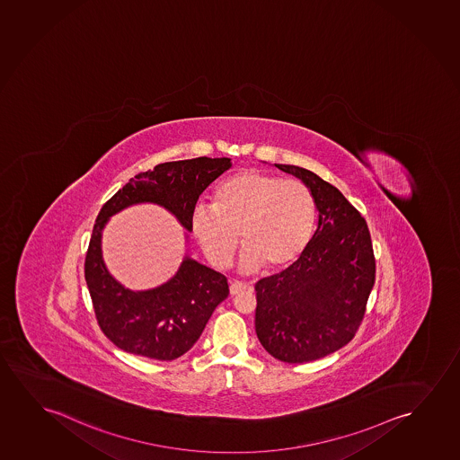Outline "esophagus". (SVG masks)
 <instances>
[{
    "label": "esophagus",
    "instance_id": "obj_1",
    "mask_svg": "<svg viewBox=\"0 0 460 460\" xmlns=\"http://www.w3.org/2000/svg\"><path fill=\"white\" fill-rule=\"evenodd\" d=\"M252 287L247 285V283H240V281H231V287H229V291H231V296H235V294L243 293V291H250Z\"/></svg>",
    "mask_w": 460,
    "mask_h": 460
}]
</instances>
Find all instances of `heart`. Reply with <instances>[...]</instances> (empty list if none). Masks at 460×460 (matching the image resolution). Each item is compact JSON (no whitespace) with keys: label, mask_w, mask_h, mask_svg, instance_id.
Returning <instances> with one entry per match:
<instances>
[{"label":"heart","mask_w":460,"mask_h":460,"mask_svg":"<svg viewBox=\"0 0 460 460\" xmlns=\"http://www.w3.org/2000/svg\"><path fill=\"white\" fill-rule=\"evenodd\" d=\"M316 200L299 180L262 171H239L218 183L210 207H196L191 229L202 252L226 267L240 242L242 267L283 270L299 260L314 237Z\"/></svg>","instance_id":"b5f03b06"}]
</instances>
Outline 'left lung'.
I'll return each mask as SVG.
<instances>
[{
	"label": "left lung",
	"instance_id": "obj_1",
	"mask_svg": "<svg viewBox=\"0 0 460 460\" xmlns=\"http://www.w3.org/2000/svg\"><path fill=\"white\" fill-rule=\"evenodd\" d=\"M312 190L318 227L299 260L256 283L254 327L275 359L304 364L353 340L375 283L367 223L337 188L299 166L275 164Z\"/></svg>",
	"mask_w": 460,
	"mask_h": 460
}]
</instances>
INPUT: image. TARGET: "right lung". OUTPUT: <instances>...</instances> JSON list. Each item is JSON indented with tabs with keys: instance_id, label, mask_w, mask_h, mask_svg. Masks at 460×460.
<instances>
[{
	"instance_id": "right-lung-1",
	"label": "right lung",
	"mask_w": 460,
	"mask_h": 460,
	"mask_svg": "<svg viewBox=\"0 0 460 460\" xmlns=\"http://www.w3.org/2000/svg\"><path fill=\"white\" fill-rule=\"evenodd\" d=\"M229 167V158L207 156L163 163L129 179L101 208L85 256V280L101 331L115 347L148 359H177L198 341L229 287L225 275L188 256L161 287L139 293L121 287L101 256V233L109 217L133 204L155 202L191 231L200 194Z\"/></svg>"
}]
</instances>
